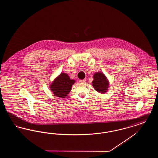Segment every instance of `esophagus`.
<instances>
[{
    "mask_svg": "<svg viewBox=\"0 0 158 158\" xmlns=\"http://www.w3.org/2000/svg\"><path fill=\"white\" fill-rule=\"evenodd\" d=\"M79 82L81 83H85L86 82V80L85 79H83V80H79Z\"/></svg>",
    "mask_w": 158,
    "mask_h": 158,
    "instance_id": "obj_1",
    "label": "esophagus"
}]
</instances>
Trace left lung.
I'll return each mask as SVG.
<instances>
[{
	"mask_svg": "<svg viewBox=\"0 0 158 158\" xmlns=\"http://www.w3.org/2000/svg\"><path fill=\"white\" fill-rule=\"evenodd\" d=\"M92 85L95 89L99 93L104 94L108 90L109 83L104 74L101 73H97L94 75V81Z\"/></svg>",
	"mask_w": 158,
	"mask_h": 158,
	"instance_id": "8db88e82",
	"label": "left lung"
}]
</instances>
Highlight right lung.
I'll use <instances>...</instances> for the list:
<instances>
[{
    "instance_id": "right-lung-1",
    "label": "right lung",
    "mask_w": 158,
    "mask_h": 158,
    "mask_svg": "<svg viewBox=\"0 0 158 158\" xmlns=\"http://www.w3.org/2000/svg\"><path fill=\"white\" fill-rule=\"evenodd\" d=\"M75 81L70 79L69 76L66 73H61L55 79L50 85V89L53 94L61 98H65L71 90V88Z\"/></svg>"
}]
</instances>
